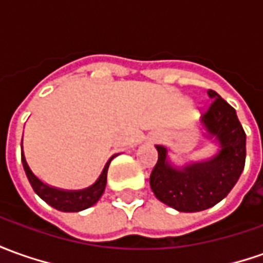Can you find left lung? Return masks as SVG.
Masks as SVG:
<instances>
[{
  "label": "left lung",
  "mask_w": 263,
  "mask_h": 263,
  "mask_svg": "<svg viewBox=\"0 0 263 263\" xmlns=\"http://www.w3.org/2000/svg\"><path fill=\"white\" fill-rule=\"evenodd\" d=\"M210 108L200 119V129L219 151L203 161L176 165L168 149L155 145L158 161L149 177V185L161 203L184 213L201 212L224 199L242 174L246 158V134L236 110L214 90L207 92Z\"/></svg>",
  "instance_id": "8db88e82"
}]
</instances>
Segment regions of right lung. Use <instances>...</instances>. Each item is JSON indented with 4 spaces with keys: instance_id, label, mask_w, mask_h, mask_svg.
<instances>
[{
    "instance_id": "1",
    "label": "right lung",
    "mask_w": 263,
    "mask_h": 263,
    "mask_svg": "<svg viewBox=\"0 0 263 263\" xmlns=\"http://www.w3.org/2000/svg\"><path fill=\"white\" fill-rule=\"evenodd\" d=\"M114 157L109 158V161L105 164V167L102 170L101 176L98 177V180L92 185L82 189V190H64V189H57V187L46 184L34 174L27 164L26 155L23 151V144H21V162H23L27 178H28L35 194L42 200H44L49 206L54 207L56 210H60V212H67V213L69 212H82L85 209L93 206L95 203H98V200L101 199V196L105 192L109 164Z\"/></svg>"
}]
</instances>
